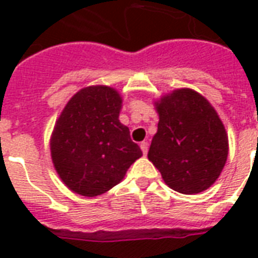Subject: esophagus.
<instances>
[{
  "instance_id": "34e87169",
  "label": "esophagus",
  "mask_w": 258,
  "mask_h": 258,
  "mask_svg": "<svg viewBox=\"0 0 258 258\" xmlns=\"http://www.w3.org/2000/svg\"><path fill=\"white\" fill-rule=\"evenodd\" d=\"M141 150H142V153L146 155V154H147V151H149V143H147V142H142Z\"/></svg>"
}]
</instances>
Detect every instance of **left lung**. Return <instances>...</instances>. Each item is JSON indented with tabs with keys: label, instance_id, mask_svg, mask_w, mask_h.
<instances>
[{
	"label": "left lung",
	"instance_id": "obj_1",
	"mask_svg": "<svg viewBox=\"0 0 258 258\" xmlns=\"http://www.w3.org/2000/svg\"><path fill=\"white\" fill-rule=\"evenodd\" d=\"M158 133L149 159L172 190L197 194L220 176L228 158V135L204 96L176 89L157 104Z\"/></svg>",
	"mask_w": 258,
	"mask_h": 258
}]
</instances>
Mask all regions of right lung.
I'll return each mask as SVG.
<instances>
[{
  "mask_svg": "<svg viewBox=\"0 0 258 258\" xmlns=\"http://www.w3.org/2000/svg\"><path fill=\"white\" fill-rule=\"evenodd\" d=\"M121 97L109 87L79 91L62 109L50 139V154L72 191L96 197L120 182L142 157L141 147L119 121Z\"/></svg>",
  "mask_w": 258,
  "mask_h": 258,
  "instance_id": "right-lung-1",
  "label": "right lung"
}]
</instances>
